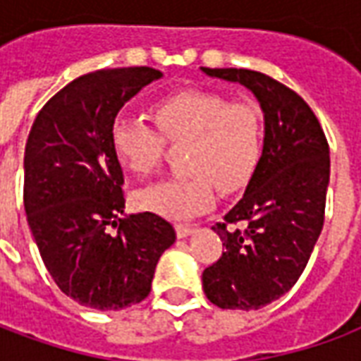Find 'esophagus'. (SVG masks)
<instances>
[{"label": "esophagus", "instance_id": "34e87169", "mask_svg": "<svg viewBox=\"0 0 361 361\" xmlns=\"http://www.w3.org/2000/svg\"><path fill=\"white\" fill-rule=\"evenodd\" d=\"M195 232V228L193 226H188V224H176V234L178 238H188Z\"/></svg>", "mask_w": 361, "mask_h": 361}]
</instances>
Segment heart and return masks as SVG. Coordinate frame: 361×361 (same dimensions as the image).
I'll list each match as a JSON object with an SVG mask.
<instances>
[{
    "label": "heart",
    "mask_w": 361,
    "mask_h": 361,
    "mask_svg": "<svg viewBox=\"0 0 361 361\" xmlns=\"http://www.w3.org/2000/svg\"><path fill=\"white\" fill-rule=\"evenodd\" d=\"M157 127L141 118L119 114L110 141L119 164L135 176L157 172L166 141L188 145V176L154 183L137 193L142 211L173 220L193 219L211 211L216 189H243L263 157V114L250 100H232L216 90L183 89L152 104Z\"/></svg>",
    "instance_id": "b5f03b06"
}]
</instances>
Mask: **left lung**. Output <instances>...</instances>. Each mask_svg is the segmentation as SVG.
I'll list each match as a JSON object with an SVG mask.
<instances>
[{
  "label": "left lung",
  "mask_w": 361,
  "mask_h": 361,
  "mask_svg": "<svg viewBox=\"0 0 361 361\" xmlns=\"http://www.w3.org/2000/svg\"><path fill=\"white\" fill-rule=\"evenodd\" d=\"M203 71L247 87L265 114L261 162L245 195L212 226L224 251L203 271L214 305L259 310L298 282L323 230L329 142L307 102L276 79L234 67Z\"/></svg>",
  "instance_id": "8db88e82"
}]
</instances>
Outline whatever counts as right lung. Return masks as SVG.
I'll return each instance as SVG.
<instances>
[{"instance_id": "right-lung-1", "label": "right lung", "mask_w": 361, "mask_h": 361, "mask_svg": "<svg viewBox=\"0 0 361 361\" xmlns=\"http://www.w3.org/2000/svg\"><path fill=\"white\" fill-rule=\"evenodd\" d=\"M162 73L119 67L81 75L38 111L25 147V211L58 288L92 310H123L150 292L173 242L154 212L121 219L123 170L110 141L121 106Z\"/></svg>"}]
</instances>
